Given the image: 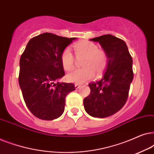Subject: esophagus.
Segmentation results:
<instances>
[{"label": "esophagus", "instance_id": "34e87169", "mask_svg": "<svg viewBox=\"0 0 154 154\" xmlns=\"http://www.w3.org/2000/svg\"><path fill=\"white\" fill-rule=\"evenodd\" d=\"M81 87V85H80V84H75V89H79Z\"/></svg>", "mask_w": 154, "mask_h": 154}]
</instances>
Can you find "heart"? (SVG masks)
<instances>
[{"label": "heart", "instance_id": "heart-1", "mask_svg": "<svg viewBox=\"0 0 154 154\" xmlns=\"http://www.w3.org/2000/svg\"><path fill=\"white\" fill-rule=\"evenodd\" d=\"M73 48L78 56H83V68L76 69L66 75L67 81L71 83H84L93 79L94 71L102 73L108 63V57L104 50L98 49L97 44L88 41H81L74 44ZM61 63L65 71L72 70L74 66V57L69 48L63 50L61 54Z\"/></svg>", "mask_w": 154, "mask_h": 154}]
</instances>
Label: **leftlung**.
<instances>
[{"instance_id": "obj_1", "label": "left lung", "mask_w": 154, "mask_h": 154, "mask_svg": "<svg viewBox=\"0 0 154 154\" xmlns=\"http://www.w3.org/2000/svg\"><path fill=\"white\" fill-rule=\"evenodd\" d=\"M108 57L102 79L88 84L90 93L83 100L84 108L94 118L111 116L123 108L133 79L132 59L125 41L111 34L94 38Z\"/></svg>"}]
</instances>
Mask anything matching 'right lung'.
<instances>
[{"label":"right lung","instance_id":"obj_1","mask_svg":"<svg viewBox=\"0 0 154 154\" xmlns=\"http://www.w3.org/2000/svg\"><path fill=\"white\" fill-rule=\"evenodd\" d=\"M75 39L42 33L29 41L21 56L19 84L23 98L29 111L40 119L52 121L61 116L65 98L75 90L73 83H55L65 74L62 52Z\"/></svg>","mask_w":154,"mask_h":154}]
</instances>
